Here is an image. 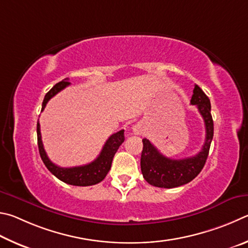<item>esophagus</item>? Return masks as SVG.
<instances>
[{
  "instance_id": "obj_1",
  "label": "esophagus",
  "mask_w": 248,
  "mask_h": 248,
  "mask_svg": "<svg viewBox=\"0 0 248 248\" xmlns=\"http://www.w3.org/2000/svg\"><path fill=\"white\" fill-rule=\"evenodd\" d=\"M133 133L135 135H142L145 133V125L142 123H137L133 126Z\"/></svg>"
}]
</instances>
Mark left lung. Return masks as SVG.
Listing matches in <instances>:
<instances>
[{
  "instance_id": "8db88e82",
  "label": "left lung",
  "mask_w": 248,
  "mask_h": 248,
  "mask_svg": "<svg viewBox=\"0 0 248 248\" xmlns=\"http://www.w3.org/2000/svg\"><path fill=\"white\" fill-rule=\"evenodd\" d=\"M190 103L196 106L206 126V140L202 150L194 157L170 159L163 155L151 142L144 138L140 168L144 179L150 185L161 188H173L189 183L205 166L214 137V121L211 116L210 100L202 88L195 85Z\"/></svg>"
}]
</instances>
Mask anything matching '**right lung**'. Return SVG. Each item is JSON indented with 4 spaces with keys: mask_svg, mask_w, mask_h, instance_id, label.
<instances>
[{
    "mask_svg": "<svg viewBox=\"0 0 248 248\" xmlns=\"http://www.w3.org/2000/svg\"><path fill=\"white\" fill-rule=\"evenodd\" d=\"M68 85V78H65L64 80L58 82L55 86L52 87V89L46 94L45 99H43L41 111L45 110L47 101H49L52 97H54L56 93H60L61 90H63L65 87H67ZM37 136L39 153H40V157L43 163H45V166L47 168V170H49L54 176L58 177L59 180L64 182V183L74 186H90L100 183V182L107 176L108 172L110 171L113 157H114L119 147L123 144V141L125 140L124 129H122V131L113 134V135L108 137V140L103 146L101 153H100L98 158L93 160V162L80 167L61 168L51 161L49 157L46 155L45 148H43L39 121L37 123Z\"/></svg>",
    "mask_w": 248,
    "mask_h": 248,
    "instance_id": "add662e5",
    "label": "right lung"
}]
</instances>
